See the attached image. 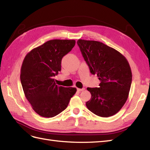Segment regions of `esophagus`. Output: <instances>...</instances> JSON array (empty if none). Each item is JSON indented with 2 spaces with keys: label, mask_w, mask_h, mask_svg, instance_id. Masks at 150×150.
Instances as JSON below:
<instances>
[{
  "label": "esophagus",
  "mask_w": 150,
  "mask_h": 150,
  "mask_svg": "<svg viewBox=\"0 0 150 150\" xmlns=\"http://www.w3.org/2000/svg\"><path fill=\"white\" fill-rule=\"evenodd\" d=\"M84 90H85L84 88H77V91H79V92L84 91Z\"/></svg>",
  "instance_id": "1"
}]
</instances>
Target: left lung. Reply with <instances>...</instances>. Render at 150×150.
Instances as JSON below:
<instances>
[{
	"label": "left lung",
	"mask_w": 150,
	"mask_h": 150,
	"mask_svg": "<svg viewBox=\"0 0 150 150\" xmlns=\"http://www.w3.org/2000/svg\"><path fill=\"white\" fill-rule=\"evenodd\" d=\"M77 44L91 74H97L99 88H88L91 94L88 109L102 117L116 114L127 100L132 70L122 54L103 42L79 39Z\"/></svg>",
	"instance_id": "left-lung-1"
}]
</instances>
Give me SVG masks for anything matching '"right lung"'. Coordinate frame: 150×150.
Returning a JSON list of instances; mask_svg holds the SVG:
<instances>
[{"label": "right lung", "instance_id": "obj_1", "mask_svg": "<svg viewBox=\"0 0 150 150\" xmlns=\"http://www.w3.org/2000/svg\"><path fill=\"white\" fill-rule=\"evenodd\" d=\"M75 44V40L47 41L28 53L22 62L21 82L33 110L43 117H53L68 106L75 88L59 86L54 81L61 70L62 57Z\"/></svg>", "mask_w": 150, "mask_h": 150}]
</instances>
